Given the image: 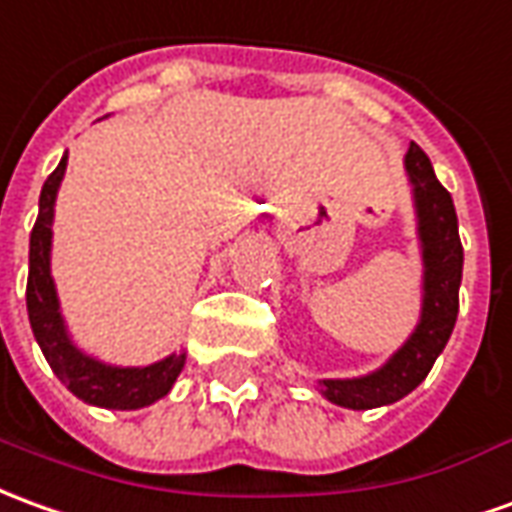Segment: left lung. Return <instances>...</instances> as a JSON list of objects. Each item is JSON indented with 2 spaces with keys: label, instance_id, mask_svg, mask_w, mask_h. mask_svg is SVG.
Returning a JSON list of instances; mask_svg holds the SVG:
<instances>
[{
  "label": "left lung",
  "instance_id": "obj_1",
  "mask_svg": "<svg viewBox=\"0 0 512 512\" xmlns=\"http://www.w3.org/2000/svg\"><path fill=\"white\" fill-rule=\"evenodd\" d=\"M413 188L416 235L421 249V316L416 330L380 368L349 380H318L321 396L349 410H371L399 402L430 374L457 321V293L463 280V246L457 235L452 196L443 188L424 149L410 144L405 155Z\"/></svg>",
  "mask_w": 512,
  "mask_h": 512
}]
</instances>
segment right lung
Segmentation results:
<instances>
[{
  "mask_svg": "<svg viewBox=\"0 0 512 512\" xmlns=\"http://www.w3.org/2000/svg\"><path fill=\"white\" fill-rule=\"evenodd\" d=\"M69 152L60 157L57 169L46 177L38 199V219L30 235V277H27V313L35 341L52 366L57 380L63 382L85 405L107 410H141L155 405L171 391L185 366V352L149 366H113L99 357L82 352L71 338L66 318L60 310L55 280H52V221L60 182L66 174Z\"/></svg>",
  "mask_w": 512,
  "mask_h": 512,
  "instance_id": "obj_1",
  "label": "right lung"
}]
</instances>
